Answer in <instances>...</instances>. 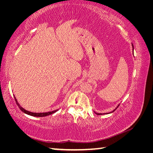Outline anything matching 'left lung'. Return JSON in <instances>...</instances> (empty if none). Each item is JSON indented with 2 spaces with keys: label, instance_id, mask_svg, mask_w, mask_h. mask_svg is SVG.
<instances>
[{
  "label": "left lung",
  "instance_id": "left-lung-1",
  "mask_svg": "<svg viewBox=\"0 0 153 153\" xmlns=\"http://www.w3.org/2000/svg\"><path fill=\"white\" fill-rule=\"evenodd\" d=\"M132 47H133V51H134V46H133V45H132ZM133 54H134V53H133ZM118 107H119V105H118L117 107H116V108H115V109H114L113 111H111V112H113V111H115V109H117V108ZM111 112H110V113H111ZM94 113H95L96 114H97V115H102V113H97V112H95V111H94ZM104 114H106V113H104Z\"/></svg>",
  "mask_w": 153,
  "mask_h": 153
}]
</instances>
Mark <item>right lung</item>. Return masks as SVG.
Segmentation results:
<instances>
[{"label": "right lung", "instance_id": "1", "mask_svg": "<svg viewBox=\"0 0 153 153\" xmlns=\"http://www.w3.org/2000/svg\"><path fill=\"white\" fill-rule=\"evenodd\" d=\"M14 98L15 100V102H16L17 105L18 106V107L20 108V110L22 111V112H24V113L27 114V115L33 116V117H45V116H47V115H51V114H53V113H55L56 111H58V109H56V110H54V111H48V112H45V113H33V112H30V111H28L27 110H25V108H23L22 106H21L19 104V103H18L17 100L16 99V98H15V96H14Z\"/></svg>", "mask_w": 153, "mask_h": 153}]
</instances>
